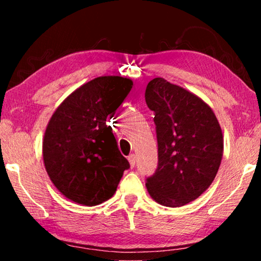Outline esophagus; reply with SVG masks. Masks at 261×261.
<instances>
[{"instance_id":"1","label":"esophagus","mask_w":261,"mask_h":261,"mask_svg":"<svg viewBox=\"0 0 261 261\" xmlns=\"http://www.w3.org/2000/svg\"><path fill=\"white\" fill-rule=\"evenodd\" d=\"M127 160H129L131 168H134L135 165H136V155H135V154H131V155L127 158Z\"/></svg>"}]
</instances>
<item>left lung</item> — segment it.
Here are the masks:
<instances>
[{
	"label": "left lung",
	"instance_id": "left-lung-1",
	"mask_svg": "<svg viewBox=\"0 0 261 261\" xmlns=\"http://www.w3.org/2000/svg\"><path fill=\"white\" fill-rule=\"evenodd\" d=\"M153 110L158 168L146 188L158 204L180 207L196 200L213 182L223 155V135L212 108L185 88L154 78L145 92Z\"/></svg>",
	"mask_w": 261,
	"mask_h": 261
}]
</instances>
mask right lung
<instances>
[{
  "instance_id": "1",
  "label": "right lung",
  "mask_w": 261,
  "mask_h": 261,
  "mask_svg": "<svg viewBox=\"0 0 261 261\" xmlns=\"http://www.w3.org/2000/svg\"><path fill=\"white\" fill-rule=\"evenodd\" d=\"M132 85L131 79L121 76L94 78L51 115L42 140L43 163L55 188L71 201L95 206L110 199L130 167L107 120Z\"/></svg>"
}]
</instances>
